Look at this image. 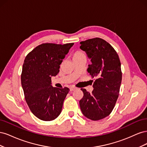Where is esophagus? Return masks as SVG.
Masks as SVG:
<instances>
[{"label": "esophagus", "instance_id": "1", "mask_svg": "<svg viewBox=\"0 0 147 147\" xmlns=\"http://www.w3.org/2000/svg\"><path fill=\"white\" fill-rule=\"evenodd\" d=\"M76 89H77V88H75V87L72 86L70 87V91H73L76 90Z\"/></svg>", "mask_w": 147, "mask_h": 147}]
</instances>
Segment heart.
<instances>
[{"label":"heart","instance_id":"heart-1","mask_svg":"<svg viewBox=\"0 0 147 147\" xmlns=\"http://www.w3.org/2000/svg\"><path fill=\"white\" fill-rule=\"evenodd\" d=\"M85 56V55L84 54V53L82 51H77L74 53V56H73V59L75 58H78V57H83Z\"/></svg>","mask_w":147,"mask_h":147}]
</instances>
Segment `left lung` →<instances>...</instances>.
Segmentation results:
<instances>
[{"label":"left lung","instance_id":"left-lung-1","mask_svg":"<svg viewBox=\"0 0 147 147\" xmlns=\"http://www.w3.org/2000/svg\"><path fill=\"white\" fill-rule=\"evenodd\" d=\"M80 45L91 59L87 71L95 81L92 92L81 89L83 97L80 107L86 118L98 121L109 116L118 99L122 80L121 63L114 48L100 38L86 40Z\"/></svg>","mask_w":147,"mask_h":147}]
</instances>
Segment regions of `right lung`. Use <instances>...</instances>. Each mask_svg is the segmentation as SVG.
<instances>
[{
  "label": "right lung",
  "mask_w": 147,
  "mask_h": 147,
  "mask_svg": "<svg viewBox=\"0 0 147 147\" xmlns=\"http://www.w3.org/2000/svg\"><path fill=\"white\" fill-rule=\"evenodd\" d=\"M74 43H43L26 56L21 76L26 102L32 113L43 121L60 115L69 89L53 88L51 77L59 73L60 64Z\"/></svg>",
  "instance_id": "add662e5"
}]
</instances>
